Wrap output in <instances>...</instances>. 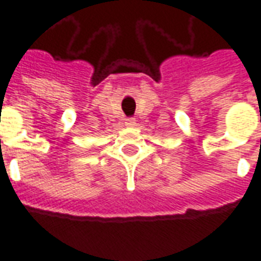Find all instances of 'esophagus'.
I'll return each mask as SVG.
<instances>
[{"mask_svg":"<svg viewBox=\"0 0 261 261\" xmlns=\"http://www.w3.org/2000/svg\"><path fill=\"white\" fill-rule=\"evenodd\" d=\"M125 125H128V127L136 125V119H134V117H128V119L125 120Z\"/></svg>","mask_w":261,"mask_h":261,"instance_id":"esophagus-1","label":"esophagus"}]
</instances>
